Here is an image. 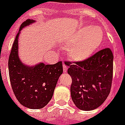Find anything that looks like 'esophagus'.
Listing matches in <instances>:
<instances>
[{"mask_svg": "<svg viewBox=\"0 0 125 125\" xmlns=\"http://www.w3.org/2000/svg\"><path fill=\"white\" fill-rule=\"evenodd\" d=\"M63 72H67V66H66V65L64 63H63Z\"/></svg>", "mask_w": 125, "mask_h": 125, "instance_id": "obj_1", "label": "esophagus"}]
</instances>
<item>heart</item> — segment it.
I'll return each mask as SVG.
<instances>
[{
    "mask_svg": "<svg viewBox=\"0 0 125 125\" xmlns=\"http://www.w3.org/2000/svg\"><path fill=\"white\" fill-rule=\"evenodd\" d=\"M104 34L101 28L85 26L72 37V46L68 49L69 58L74 62H83L90 58L101 46Z\"/></svg>",
    "mask_w": 125,
    "mask_h": 125,
    "instance_id": "1",
    "label": "heart"
}]
</instances>
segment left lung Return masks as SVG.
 Listing matches in <instances>:
<instances>
[{"instance_id": "left-lung-1", "label": "left lung", "mask_w": 125, "mask_h": 125, "mask_svg": "<svg viewBox=\"0 0 125 125\" xmlns=\"http://www.w3.org/2000/svg\"><path fill=\"white\" fill-rule=\"evenodd\" d=\"M113 61L112 52L108 48L85 61L65 63L72 79V99L79 109H95L107 98L112 87Z\"/></svg>"}]
</instances>
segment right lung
Listing matches in <instances>:
<instances>
[{
	"label": "right lung",
	"instance_id": "add662e5",
	"mask_svg": "<svg viewBox=\"0 0 125 125\" xmlns=\"http://www.w3.org/2000/svg\"><path fill=\"white\" fill-rule=\"evenodd\" d=\"M35 22L32 19L24 21L13 44L9 59L10 82L13 93L24 106L40 109L45 106L53 95L59 77L63 73L62 62L33 66L24 64L19 57V36L21 30Z\"/></svg>",
	"mask_w": 125,
	"mask_h": 125
}]
</instances>
